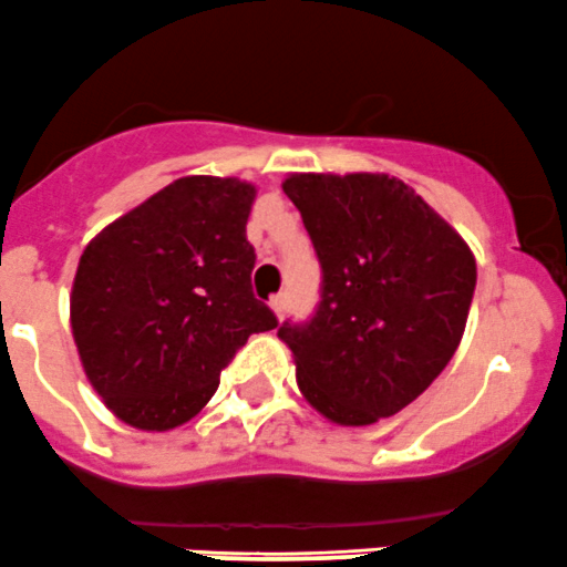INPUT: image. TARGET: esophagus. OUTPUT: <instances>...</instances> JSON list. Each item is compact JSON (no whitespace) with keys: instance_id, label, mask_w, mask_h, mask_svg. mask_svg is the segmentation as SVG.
Masks as SVG:
<instances>
[{"instance_id":"34e87169","label":"esophagus","mask_w":567,"mask_h":567,"mask_svg":"<svg viewBox=\"0 0 567 567\" xmlns=\"http://www.w3.org/2000/svg\"><path fill=\"white\" fill-rule=\"evenodd\" d=\"M270 308H272V313L278 316V319H284L286 308H289V295H276V297H272Z\"/></svg>"}]
</instances>
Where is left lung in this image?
Masks as SVG:
<instances>
[{"mask_svg": "<svg viewBox=\"0 0 567 567\" xmlns=\"http://www.w3.org/2000/svg\"><path fill=\"white\" fill-rule=\"evenodd\" d=\"M284 192L321 261V302L278 338L302 398L332 424L394 416L441 375L467 324L476 257L386 173H291Z\"/></svg>", "mask_w": 567, "mask_h": 567, "instance_id": "left-lung-1", "label": "left lung"}]
</instances>
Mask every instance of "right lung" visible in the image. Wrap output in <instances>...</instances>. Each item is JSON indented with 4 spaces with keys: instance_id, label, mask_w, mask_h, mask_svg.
<instances>
[{
    "instance_id": "1",
    "label": "right lung",
    "mask_w": 567,
    "mask_h": 567,
    "mask_svg": "<svg viewBox=\"0 0 567 567\" xmlns=\"http://www.w3.org/2000/svg\"><path fill=\"white\" fill-rule=\"evenodd\" d=\"M254 197L248 181L186 175L83 248L72 338L94 392L130 427L186 424L248 334L278 327L251 291Z\"/></svg>"
}]
</instances>
